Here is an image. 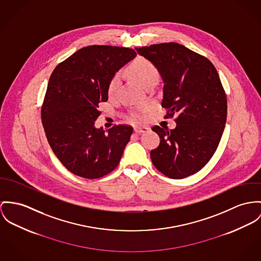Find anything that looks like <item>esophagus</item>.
Returning <instances> with one entry per match:
<instances>
[{
  "label": "esophagus",
  "mask_w": 261,
  "mask_h": 261,
  "mask_svg": "<svg viewBox=\"0 0 261 261\" xmlns=\"http://www.w3.org/2000/svg\"><path fill=\"white\" fill-rule=\"evenodd\" d=\"M149 131L148 127H140V126H136L134 127V132L138 133V134H142V133H146Z\"/></svg>",
  "instance_id": "34e87169"
}]
</instances>
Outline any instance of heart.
Instances as JSON below:
<instances>
[{
    "label": "heart",
    "instance_id": "1",
    "mask_svg": "<svg viewBox=\"0 0 261 261\" xmlns=\"http://www.w3.org/2000/svg\"><path fill=\"white\" fill-rule=\"evenodd\" d=\"M128 74L135 81H137L143 87L146 84L153 81L159 80V71L157 67L147 59L138 57L131 62L128 67ZM119 85V77L117 75L113 76L108 85V93L113 94ZM136 119H141L140 115H134Z\"/></svg>",
    "mask_w": 261,
    "mask_h": 261
}]
</instances>
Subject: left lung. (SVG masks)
<instances>
[{
  "label": "left lung",
  "mask_w": 261,
  "mask_h": 261,
  "mask_svg": "<svg viewBox=\"0 0 261 261\" xmlns=\"http://www.w3.org/2000/svg\"><path fill=\"white\" fill-rule=\"evenodd\" d=\"M136 50L160 73L165 117L177 115L175 129L152 128L160 137L150 153L153 165L171 179L194 175L215 154L225 126L227 101L219 73L206 58L177 42Z\"/></svg>",
  "instance_id": "8db88e82"
}]
</instances>
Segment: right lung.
<instances>
[{"label":"right lung","mask_w":261,"mask_h":261,"mask_svg":"<svg viewBox=\"0 0 261 261\" xmlns=\"http://www.w3.org/2000/svg\"><path fill=\"white\" fill-rule=\"evenodd\" d=\"M136 57L129 47L88 45L55 68L41 106L48 144L72 174L98 179L119 164L133 128L114 125L95 128L98 104L108 100V85L115 72Z\"/></svg>","instance_id":"add662e5"}]
</instances>
